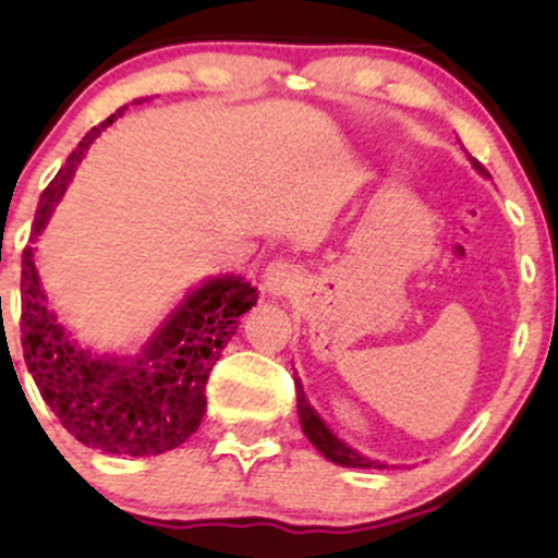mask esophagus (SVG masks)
<instances>
[{
  "label": "esophagus",
  "mask_w": 558,
  "mask_h": 558,
  "mask_svg": "<svg viewBox=\"0 0 558 558\" xmlns=\"http://www.w3.org/2000/svg\"><path fill=\"white\" fill-rule=\"evenodd\" d=\"M301 286V270L288 259H272L262 275V288L270 296H288Z\"/></svg>",
  "instance_id": "esophagus-1"
}]
</instances>
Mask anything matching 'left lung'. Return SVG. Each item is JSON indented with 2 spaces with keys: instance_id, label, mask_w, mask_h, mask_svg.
Segmentation results:
<instances>
[{
  "instance_id": "left-lung-1",
  "label": "left lung",
  "mask_w": 558,
  "mask_h": 558,
  "mask_svg": "<svg viewBox=\"0 0 558 558\" xmlns=\"http://www.w3.org/2000/svg\"><path fill=\"white\" fill-rule=\"evenodd\" d=\"M472 165H475V170L480 172V175H488L477 159H472ZM293 380H296V407H299L301 430H304L306 438L312 440V446H315L325 459H330V462H336L341 466H360V470H386L388 464H380V462H375V459L362 457L360 451H354L351 446H345L338 435H332L330 427L317 417V412L310 407V401H306L304 386H301L299 377H293Z\"/></svg>"
}]
</instances>
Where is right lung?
I'll return each instance as SVG.
<instances>
[{
    "label": "right lung",
    "mask_w": 558,
    "mask_h": 558,
    "mask_svg": "<svg viewBox=\"0 0 558 558\" xmlns=\"http://www.w3.org/2000/svg\"><path fill=\"white\" fill-rule=\"evenodd\" d=\"M123 110L92 128L44 189L31 241L47 226L88 146ZM21 291L23 356L41 399L81 444L123 457H157L198 430L209 373L239 330V317L257 304V288L243 278L207 280L175 306L141 354L123 362L92 354L62 330L47 306L31 246L23 252Z\"/></svg>",
    "instance_id": "right-lung-1"
}]
</instances>
